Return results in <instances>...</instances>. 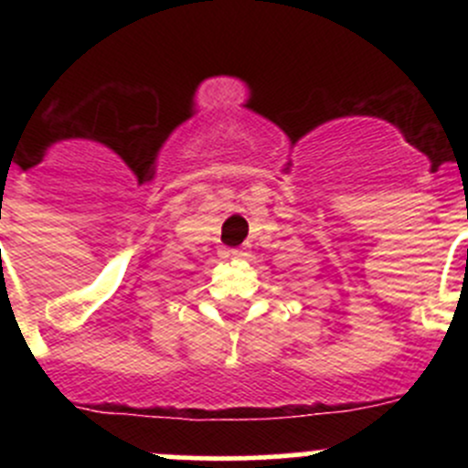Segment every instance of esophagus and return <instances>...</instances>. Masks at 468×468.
<instances>
[{"instance_id":"34e87169","label":"esophagus","mask_w":468,"mask_h":468,"mask_svg":"<svg viewBox=\"0 0 468 468\" xmlns=\"http://www.w3.org/2000/svg\"><path fill=\"white\" fill-rule=\"evenodd\" d=\"M244 251H239V249H230V258H242Z\"/></svg>"}]
</instances>
